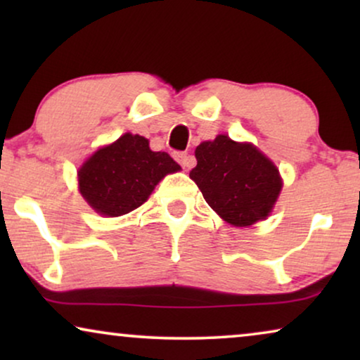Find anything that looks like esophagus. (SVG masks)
Listing matches in <instances>:
<instances>
[{"mask_svg": "<svg viewBox=\"0 0 360 360\" xmlns=\"http://www.w3.org/2000/svg\"><path fill=\"white\" fill-rule=\"evenodd\" d=\"M175 159L181 167H185V169H190V167L195 165V159L191 155L186 154V152H176Z\"/></svg>", "mask_w": 360, "mask_h": 360, "instance_id": "esophagus-1", "label": "esophagus"}]
</instances>
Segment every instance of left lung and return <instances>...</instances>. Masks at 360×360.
Masks as SVG:
<instances>
[{"label":"left lung","instance_id":"1","mask_svg":"<svg viewBox=\"0 0 360 360\" xmlns=\"http://www.w3.org/2000/svg\"><path fill=\"white\" fill-rule=\"evenodd\" d=\"M195 157L190 179L226 223L244 228L267 218L282 190V179L257 147L219 134L214 141L201 142Z\"/></svg>","mask_w":360,"mask_h":360}]
</instances>
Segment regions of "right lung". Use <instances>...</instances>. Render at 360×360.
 Instances as JSON below:
<instances>
[{"label": "right lung", "instance_id": "add662e5", "mask_svg": "<svg viewBox=\"0 0 360 360\" xmlns=\"http://www.w3.org/2000/svg\"><path fill=\"white\" fill-rule=\"evenodd\" d=\"M179 170L167 152L150 150L146 137L126 132L80 167L78 188L96 213L116 218L139 208L165 175Z\"/></svg>", "mask_w": 360, "mask_h": 360}]
</instances>
